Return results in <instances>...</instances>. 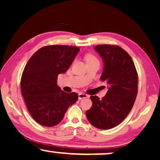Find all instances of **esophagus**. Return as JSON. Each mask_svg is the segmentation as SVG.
Returning <instances> with one entry per match:
<instances>
[{
    "instance_id": "esophagus-1",
    "label": "esophagus",
    "mask_w": 160,
    "mask_h": 160,
    "mask_svg": "<svg viewBox=\"0 0 160 160\" xmlns=\"http://www.w3.org/2000/svg\"><path fill=\"white\" fill-rule=\"evenodd\" d=\"M89 96L84 93L78 94V100H82V99H84V98H87Z\"/></svg>"
}]
</instances>
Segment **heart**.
<instances>
[{
	"instance_id": "heart-1",
	"label": "heart",
	"mask_w": 160,
	"mask_h": 160,
	"mask_svg": "<svg viewBox=\"0 0 160 160\" xmlns=\"http://www.w3.org/2000/svg\"><path fill=\"white\" fill-rule=\"evenodd\" d=\"M85 59H86L87 62H91V61L98 60L97 58H96L95 55H93V54H87V55H86V57H85Z\"/></svg>"
}]
</instances>
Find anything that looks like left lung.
<instances>
[{
	"instance_id": "obj_1",
	"label": "left lung",
	"mask_w": 160,
	"mask_h": 160,
	"mask_svg": "<svg viewBox=\"0 0 160 160\" xmlns=\"http://www.w3.org/2000/svg\"><path fill=\"white\" fill-rule=\"evenodd\" d=\"M104 62L101 79L109 85L102 99L91 96L92 106L86 111L92 125L108 130L119 125L130 112L138 94V77L132 59L117 45L95 47Z\"/></svg>"
}]
</instances>
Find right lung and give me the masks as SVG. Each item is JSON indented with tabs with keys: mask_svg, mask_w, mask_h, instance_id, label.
I'll list each match as a JSON object with an SVG mask.
<instances>
[{
	"mask_svg": "<svg viewBox=\"0 0 160 160\" xmlns=\"http://www.w3.org/2000/svg\"><path fill=\"white\" fill-rule=\"evenodd\" d=\"M78 52L77 47L46 46L35 52L26 64L21 78V92L37 123L57 125L68 107L77 101V93L65 92L57 82L59 74L68 71Z\"/></svg>",
	"mask_w": 160,
	"mask_h": 160,
	"instance_id": "add662e5",
	"label": "right lung"
}]
</instances>
